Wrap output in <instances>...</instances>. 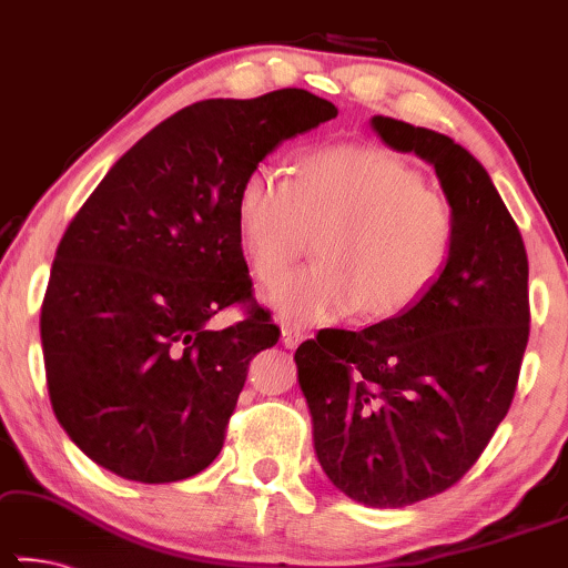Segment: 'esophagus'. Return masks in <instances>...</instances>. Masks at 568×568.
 Segmentation results:
<instances>
[{"instance_id":"obj_1","label":"esophagus","mask_w":568,"mask_h":568,"mask_svg":"<svg viewBox=\"0 0 568 568\" xmlns=\"http://www.w3.org/2000/svg\"><path fill=\"white\" fill-rule=\"evenodd\" d=\"M307 338V333L302 331L297 325H284L282 327V345L284 348H297V345Z\"/></svg>"}]
</instances>
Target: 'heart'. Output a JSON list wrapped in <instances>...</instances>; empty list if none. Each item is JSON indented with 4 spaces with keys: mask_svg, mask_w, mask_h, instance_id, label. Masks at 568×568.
<instances>
[{
    "mask_svg": "<svg viewBox=\"0 0 568 568\" xmlns=\"http://www.w3.org/2000/svg\"><path fill=\"white\" fill-rule=\"evenodd\" d=\"M237 248L274 284L317 237V266L266 294L282 320L327 325L358 310L389 320L413 310L446 271L458 220L413 163L374 145L304 153L290 179L256 166L235 196Z\"/></svg>",
    "mask_w": 568,
    "mask_h": 568,
    "instance_id": "b5f03b06",
    "label": "heart"
}]
</instances>
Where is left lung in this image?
I'll return each instance as SVG.
<instances>
[{"instance_id":"1","label":"left lung","mask_w":568,"mask_h":568,"mask_svg":"<svg viewBox=\"0 0 568 568\" xmlns=\"http://www.w3.org/2000/svg\"><path fill=\"white\" fill-rule=\"evenodd\" d=\"M372 128L435 169L458 220L454 253L405 315L320 333L294 361L333 487L366 507H405L454 487L505 420L530 333L528 256L464 145L384 114Z\"/></svg>"}]
</instances>
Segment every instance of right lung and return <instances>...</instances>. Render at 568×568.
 Masks as SVG:
<instances>
[{"mask_svg":"<svg viewBox=\"0 0 568 568\" xmlns=\"http://www.w3.org/2000/svg\"><path fill=\"white\" fill-rule=\"evenodd\" d=\"M304 89L189 104L143 135L77 212L40 310L55 420L106 471L141 484L215 462L248 364L278 341L251 300L235 196L278 143L333 120Z\"/></svg>","mask_w":568,"mask_h":568,"instance_id":"add662e5","label":"right lung"}]
</instances>
